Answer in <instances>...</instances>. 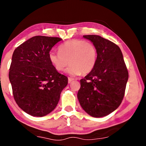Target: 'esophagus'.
Masks as SVG:
<instances>
[{"label": "esophagus", "mask_w": 146, "mask_h": 146, "mask_svg": "<svg viewBox=\"0 0 146 146\" xmlns=\"http://www.w3.org/2000/svg\"><path fill=\"white\" fill-rule=\"evenodd\" d=\"M74 80V79L73 78H71V77H69L68 78V83L70 84V83H71V82H72V81Z\"/></svg>", "instance_id": "esophagus-1"}]
</instances>
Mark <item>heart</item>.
I'll return each instance as SVG.
<instances>
[{
    "instance_id": "b5f03b06",
    "label": "heart",
    "mask_w": 146,
    "mask_h": 146,
    "mask_svg": "<svg viewBox=\"0 0 146 146\" xmlns=\"http://www.w3.org/2000/svg\"><path fill=\"white\" fill-rule=\"evenodd\" d=\"M58 52H49V61L58 71H62L70 64V67L66 72L70 76L87 75L93 71L97 62V48L84 40L66 42L59 46Z\"/></svg>"
}]
</instances>
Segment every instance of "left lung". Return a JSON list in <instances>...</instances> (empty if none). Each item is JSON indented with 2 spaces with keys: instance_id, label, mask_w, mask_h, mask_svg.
<instances>
[{
  "instance_id": "left-lung-1",
  "label": "left lung",
  "mask_w": 146,
  "mask_h": 146,
  "mask_svg": "<svg viewBox=\"0 0 146 146\" xmlns=\"http://www.w3.org/2000/svg\"><path fill=\"white\" fill-rule=\"evenodd\" d=\"M97 49L93 71L80 80L77 97L81 107L91 117H105L118 108L124 96L128 71L119 47L95 35H84Z\"/></svg>"
}]
</instances>
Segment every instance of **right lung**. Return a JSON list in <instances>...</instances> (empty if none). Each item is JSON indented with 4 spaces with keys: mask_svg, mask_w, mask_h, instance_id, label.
I'll return each mask as SVG.
<instances>
[{
    "mask_svg": "<svg viewBox=\"0 0 146 146\" xmlns=\"http://www.w3.org/2000/svg\"><path fill=\"white\" fill-rule=\"evenodd\" d=\"M62 39L35 36L15 49L9 68L14 99L24 112L44 117L56 108L67 76L59 73L49 59V53Z\"/></svg>",
    "mask_w": 146,
    "mask_h": 146,
    "instance_id": "right-lung-1",
    "label": "right lung"
}]
</instances>
